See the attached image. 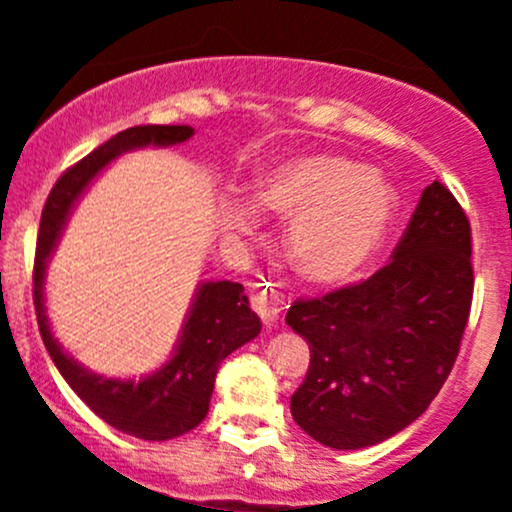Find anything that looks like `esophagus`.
Here are the masks:
<instances>
[{
  "mask_svg": "<svg viewBox=\"0 0 512 512\" xmlns=\"http://www.w3.org/2000/svg\"><path fill=\"white\" fill-rule=\"evenodd\" d=\"M252 308H255V313L262 317V322H264V327H267V330H274V327L279 325L281 305L267 289L252 293Z\"/></svg>",
  "mask_w": 512,
  "mask_h": 512,
  "instance_id": "esophagus-1",
  "label": "esophagus"
}]
</instances>
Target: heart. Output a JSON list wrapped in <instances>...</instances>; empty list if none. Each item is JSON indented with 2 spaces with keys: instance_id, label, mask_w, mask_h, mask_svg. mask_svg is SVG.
I'll return each mask as SVG.
<instances>
[{
  "instance_id": "heart-1",
  "label": "heart",
  "mask_w": 512,
  "mask_h": 512,
  "mask_svg": "<svg viewBox=\"0 0 512 512\" xmlns=\"http://www.w3.org/2000/svg\"><path fill=\"white\" fill-rule=\"evenodd\" d=\"M257 214L291 219L284 250L298 276L313 286L349 284L383 248L397 219L399 197L375 168L330 154L289 156L267 163L245 187ZM223 240L238 245L255 233V216L243 207L219 214Z\"/></svg>"
}]
</instances>
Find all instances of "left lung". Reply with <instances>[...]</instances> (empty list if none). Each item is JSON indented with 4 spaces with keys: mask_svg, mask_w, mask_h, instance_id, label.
Listing matches in <instances>:
<instances>
[{
    "mask_svg": "<svg viewBox=\"0 0 512 512\" xmlns=\"http://www.w3.org/2000/svg\"><path fill=\"white\" fill-rule=\"evenodd\" d=\"M472 291L469 221L436 180L387 267L286 313L310 346L293 421L332 450L370 448L414 424L448 380Z\"/></svg>",
    "mask_w": 512,
    "mask_h": 512,
    "instance_id": "obj_1",
    "label": "left lung"
}]
</instances>
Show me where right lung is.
Instances as JSON below:
<instances>
[{"mask_svg": "<svg viewBox=\"0 0 512 512\" xmlns=\"http://www.w3.org/2000/svg\"><path fill=\"white\" fill-rule=\"evenodd\" d=\"M192 134L195 129L187 125H146L115 134L57 180L40 219L33 301L45 349L93 414L142 440L178 438L202 424L221 361L262 330L245 289L233 281H199L168 361L142 378H110L81 366L55 339L45 308V274L76 202L115 158L146 146L166 149L187 142Z\"/></svg>", "mask_w": 512, "mask_h": 512, "instance_id": "1", "label": "right lung"}]
</instances>
